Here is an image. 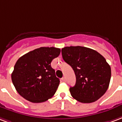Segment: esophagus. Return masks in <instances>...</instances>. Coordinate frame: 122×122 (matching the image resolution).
<instances>
[{
	"label": "esophagus",
	"instance_id": "1",
	"mask_svg": "<svg viewBox=\"0 0 122 122\" xmlns=\"http://www.w3.org/2000/svg\"><path fill=\"white\" fill-rule=\"evenodd\" d=\"M61 80H62V81L66 82V78H65V77H62V79H61Z\"/></svg>",
	"mask_w": 122,
	"mask_h": 122
}]
</instances>
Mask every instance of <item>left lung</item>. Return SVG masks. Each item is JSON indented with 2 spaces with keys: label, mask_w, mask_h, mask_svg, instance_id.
<instances>
[{
  "label": "left lung",
  "mask_w": 122,
  "mask_h": 122,
  "mask_svg": "<svg viewBox=\"0 0 122 122\" xmlns=\"http://www.w3.org/2000/svg\"><path fill=\"white\" fill-rule=\"evenodd\" d=\"M62 55L76 76L75 85L70 88L72 97L81 103H90L103 96L111 77L105 58L96 51L81 46L62 48Z\"/></svg>",
  "instance_id": "1"
}]
</instances>
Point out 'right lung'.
I'll return each mask as SVG.
<instances>
[{
  "label": "right lung",
  "instance_id": "add662e5",
  "mask_svg": "<svg viewBox=\"0 0 122 122\" xmlns=\"http://www.w3.org/2000/svg\"><path fill=\"white\" fill-rule=\"evenodd\" d=\"M60 49L40 47L19 58L11 73V81L19 94L32 103H41L51 98L60 80L51 63L58 57Z\"/></svg>",
  "mask_w": 122,
  "mask_h": 122
}]
</instances>
